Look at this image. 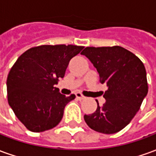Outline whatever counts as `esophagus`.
Wrapping results in <instances>:
<instances>
[{
	"label": "esophagus",
	"mask_w": 156,
	"mask_h": 156,
	"mask_svg": "<svg viewBox=\"0 0 156 156\" xmlns=\"http://www.w3.org/2000/svg\"><path fill=\"white\" fill-rule=\"evenodd\" d=\"M75 95H76V98H77V99H78V100H83V99H84L85 98L84 96L81 93H76Z\"/></svg>",
	"instance_id": "34e87169"
}]
</instances>
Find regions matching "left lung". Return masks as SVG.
<instances>
[{"label":"left lung","instance_id":"obj_1","mask_svg":"<svg viewBox=\"0 0 156 156\" xmlns=\"http://www.w3.org/2000/svg\"><path fill=\"white\" fill-rule=\"evenodd\" d=\"M90 60L99 82L106 83V99L94 113L85 115L88 127L103 134H115L129 124L147 95L146 71L134 53L119 47H88L81 52Z\"/></svg>","mask_w":156,"mask_h":156}]
</instances>
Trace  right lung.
Returning a JSON list of instances; mask_svg holds the SVG:
<instances>
[{"label": "right lung", "instance_id": "add662e5", "mask_svg": "<svg viewBox=\"0 0 156 156\" xmlns=\"http://www.w3.org/2000/svg\"><path fill=\"white\" fill-rule=\"evenodd\" d=\"M75 45H41L22 53L9 72L8 104L16 116L32 132L57 126L65 106L75 98L55 87L64 77L69 61L83 49Z\"/></svg>", "mask_w": 156, "mask_h": 156}]
</instances>
